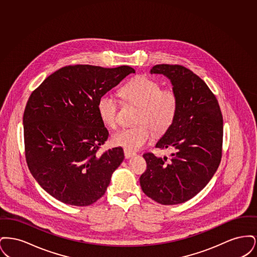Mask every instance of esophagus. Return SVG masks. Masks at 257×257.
I'll list each match as a JSON object with an SVG mask.
<instances>
[{
  "label": "esophagus",
  "mask_w": 257,
  "mask_h": 257,
  "mask_svg": "<svg viewBox=\"0 0 257 257\" xmlns=\"http://www.w3.org/2000/svg\"><path fill=\"white\" fill-rule=\"evenodd\" d=\"M135 155H136V153H135V152L129 151V150H127V149H124V156H125V158H126V159H129V158L133 157Z\"/></svg>",
  "instance_id": "1"
}]
</instances>
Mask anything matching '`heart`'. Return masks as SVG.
<instances>
[{"label": "heart", "instance_id": "b5f03b06", "mask_svg": "<svg viewBox=\"0 0 257 257\" xmlns=\"http://www.w3.org/2000/svg\"><path fill=\"white\" fill-rule=\"evenodd\" d=\"M120 96L139 108L137 123L133 128H123L112 135L111 142L116 147L136 151L144 147L152 137V131L164 134L174 121L178 97L171 87L161 88L159 83L146 77L136 76L119 90ZM98 114L104 124L115 128L117 124V100L110 94L98 99Z\"/></svg>", "mask_w": 257, "mask_h": 257}]
</instances>
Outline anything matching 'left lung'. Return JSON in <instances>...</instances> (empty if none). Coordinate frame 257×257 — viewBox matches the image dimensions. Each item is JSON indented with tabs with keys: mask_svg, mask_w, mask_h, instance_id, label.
<instances>
[{
	"mask_svg": "<svg viewBox=\"0 0 257 257\" xmlns=\"http://www.w3.org/2000/svg\"><path fill=\"white\" fill-rule=\"evenodd\" d=\"M151 74L170 79L178 109L155 147L171 149V159L145 153L147 170L140 183L148 197L163 205L183 203L197 195L218 170L222 147V115L218 100L203 80L182 65L157 64Z\"/></svg>",
	"mask_w": 257,
	"mask_h": 257,
	"instance_id": "8db88e82",
	"label": "left lung"
}]
</instances>
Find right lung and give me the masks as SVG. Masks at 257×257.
<instances>
[{"mask_svg": "<svg viewBox=\"0 0 257 257\" xmlns=\"http://www.w3.org/2000/svg\"><path fill=\"white\" fill-rule=\"evenodd\" d=\"M131 73L127 65H69L31 94L23 116L26 160L37 183L56 199L87 206L105 194L124 153L121 147L98 152L109 137L98 99Z\"/></svg>", "mask_w": 257, "mask_h": 257, "instance_id": "add662e5", "label": "right lung"}]
</instances>
